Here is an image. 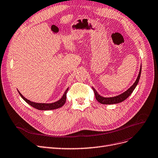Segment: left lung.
Masks as SVG:
<instances>
[{"instance_id": "obj_1", "label": "left lung", "mask_w": 158, "mask_h": 158, "mask_svg": "<svg viewBox=\"0 0 158 158\" xmlns=\"http://www.w3.org/2000/svg\"><path fill=\"white\" fill-rule=\"evenodd\" d=\"M141 68H140V71H139L138 77H137V78L135 81V82L134 83V84L130 87L129 89L127 90L124 93H122V94H121L118 96H116L110 97V98L102 97L100 95H99L98 93L97 92V91L95 90V89H94L92 87V89H93V91H94V94H95L96 99L97 100V101L99 102L102 104H106V105L116 104V103H120L124 101L131 94V93L133 92L134 89H135L136 86L137 85V84L139 83L140 76H141Z\"/></svg>"}]
</instances>
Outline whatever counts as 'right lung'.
<instances>
[{"mask_svg":"<svg viewBox=\"0 0 158 158\" xmlns=\"http://www.w3.org/2000/svg\"><path fill=\"white\" fill-rule=\"evenodd\" d=\"M69 88H68L66 91L64 92V94H63L62 97L61 99H60L59 100L55 102V103H35L33 102H31L30 100H27V98H25L24 96H23L21 93L18 91L19 94H20L21 97L28 104L30 105L32 107H33L35 109H37L38 110H52V109H56L58 108H60L64 106V104L65 103L66 100V94L68 91Z\"/></svg>","mask_w":158,"mask_h":158,"instance_id":"right-lung-1","label":"right lung"}]
</instances>
